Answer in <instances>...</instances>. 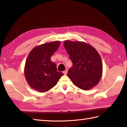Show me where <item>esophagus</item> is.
<instances>
[{
	"mask_svg": "<svg viewBox=\"0 0 127 127\" xmlns=\"http://www.w3.org/2000/svg\"><path fill=\"white\" fill-rule=\"evenodd\" d=\"M67 72H68V70H65V71H63V74L64 75H66L67 74Z\"/></svg>",
	"mask_w": 127,
	"mask_h": 127,
	"instance_id": "obj_1",
	"label": "esophagus"
}]
</instances>
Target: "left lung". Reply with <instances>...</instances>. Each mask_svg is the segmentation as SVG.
I'll return each mask as SVG.
<instances>
[{"label":"left lung","instance_id":"obj_1","mask_svg":"<svg viewBox=\"0 0 127 127\" xmlns=\"http://www.w3.org/2000/svg\"><path fill=\"white\" fill-rule=\"evenodd\" d=\"M64 46L72 62L67 74L69 79L81 90L93 88L100 81L102 73V61L98 51L82 41L66 40Z\"/></svg>","mask_w":127,"mask_h":127}]
</instances>
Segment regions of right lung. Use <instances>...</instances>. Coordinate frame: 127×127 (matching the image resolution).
<instances>
[{
  "label": "right lung",
  "mask_w": 127,
  "mask_h": 127,
  "mask_svg": "<svg viewBox=\"0 0 127 127\" xmlns=\"http://www.w3.org/2000/svg\"><path fill=\"white\" fill-rule=\"evenodd\" d=\"M60 41L45 43L35 47L26 62L25 76L28 85L39 92H45L57 83L63 74L57 70L51 57L58 49Z\"/></svg>",
  "instance_id": "right-lung-1"
}]
</instances>
